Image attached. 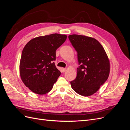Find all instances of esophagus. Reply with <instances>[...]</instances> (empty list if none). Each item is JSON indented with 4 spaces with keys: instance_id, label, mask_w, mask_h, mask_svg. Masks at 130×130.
<instances>
[{
    "instance_id": "1",
    "label": "esophagus",
    "mask_w": 130,
    "mask_h": 130,
    "mask_svg": "<svg viewBox=\"0 0 130 130\" xmlns=\"http://www.w3.org/2000/svg\"><path fill=\"white\" fill-rule=\"evenodd\" d=\"M67 70V69L66 68H62V72H65Z\"/></svg>"
}]
</instances>
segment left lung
<instances>
[{
    "label": "left lung",
    "instance_id": "left-lung-1",
    "mask_svg": "<svg viewBox=\"0 0 130 130\" xmlns=\"http://www.w3.org/2000/svg\"><path fill=\"white\" fill-rule=\"evenodd\" d=\"M69 40L77 53L80 66L75 79L70 82L75 92L88 96L96 93L107 80L110 63L103 46L96 39L71 35Z\"/></svg>",
    "mask_w": 130,
    "mask_h": 130
}]
</instances>
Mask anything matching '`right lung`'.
I'll use <instances>...</instances> for the list:
<instances>
[{
	"mask_svg": "<svg viewBox=\"0 0 130 130\" xmlns=\"http://www.w3.org/2000/svg\"><path fill=\"white\" fill-rule=\"evenodd\" d=\"M67 37L58 34L45 35L32 39L24 46L19 73L23 83L34 93H48L60 76L53 61L56 60V50Z\"/></svg>",
	"mask_w": 130,
	"mask_h": 130,
	"instance_id": "obj_1",
	"label": "right lung"
}]
</instances>
